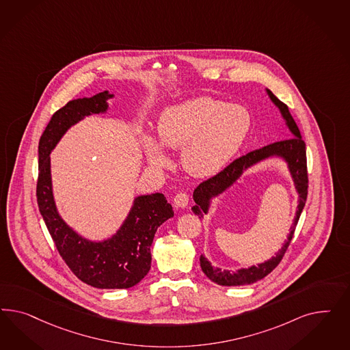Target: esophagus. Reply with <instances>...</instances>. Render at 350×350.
<instances>
[{
  "label": "esophagus",
  "instance_id": "34e87169",
  "mask_svg": "<svg viewBox=\"0 0 350 350\" xmlns=\"http://www.w3.org/2000/svg\"><path fill=\"white\" fill-rule=\"evenodd\" d=\"M189 195L186 192H178L174 199H173V205L176 208H186L189 204Z\"/></svg>",
  "mask_w": 350,
  "mask_h": 350
}]
</instances>
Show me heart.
<instances>
[{"label": "heart", "instance_id": "obj_1", "mask_svg": "<svg viewBox=\"0 0 350 350\" xmlns=\"http://www.w3.org/2000/svg\"><path fill=\"white\" fill-rule=\"evenodd\" d=\"M252 119L244 107L200 96L167 107L159 118L157 139L145 137L150 165L163 168L168 160L161 148H180L183 168L196 177L218 173L244 142Z\"/></svg>", "mask_w": 350, "mask_h": 350}]
</instances>
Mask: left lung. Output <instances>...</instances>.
<instances>
[{
    "label": "left lung",
    "mask_w": 350,
    "mask_h": 350,
    "mask_svg": "<svg viewBox=\"0 0 350 350\" xmlns=\"http://www.w3.org/2000/svg\"><path fill=\"white\" fill-rule=\"evenodd\" d=\"M267 92L271 97V100L275 103V105L280 109L293 136L287 139L277 141V142L267 145L265 148L247 152L246 155L240 157L239 159L233 160L230 165H227L218 174L213 176L209 180L202 182L193 191L195 205L192 206V212L198 214L199 218H202L204 213L205 214L208 213L211 199L222 193L223 191L227 190L231 185H233V182H236V180L243 174L245 170H247L249 167H252L269 157H281L286 160L287 167L291 173V177L295 183V189L299 193L297 215H295V219H294L290 233L287 236V241L282 246V249L278 250L275 256H272V259L267 260L265 263L253 265L249 268H243V269H239L237 272H230V271H222L219 268H214L208 262V259L202 255L200 265H202V272L209 280H212L213 282L222 285V286L250 285V284H254L256 281L265 278L268 273H271L275 267L280 265V262L282 260L284 255L286 253L287 247L291 243L293 236L295 232L299 217H300L301 211L307 202L308 170L306 142L301 139L300 131L297 128L294 118L291 117L286 104L280 101L269 90H267Z\"/></svg>",
    "instance_id": "1"
}]
</instances>
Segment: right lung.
Wrapping results in <instances>:
<instances>
[{
	"label": "right lung",
	"instance_id": "obj_1",
	"mask_svg": "<svg viewBox=\"0 0 350 350\" xmlns=\"http://www.w3.org/2000/svg\"><path fill=\"white\" fill-rule=\"evenodd\" d=\"M107 91L90 98H77L59 109L43 131L38 145L37 202L46 227L64 262L81 281L97 288H128L148 275L150 247L161 223L173 217L163 193L135 199L127 219L111 239L101 243L85 240L59 215L53 202L50 152L64 133L83 118L107 110Z\"/></svg>",
	"mask_w": 350,
	"mask_h": 350
}]
</instances>
